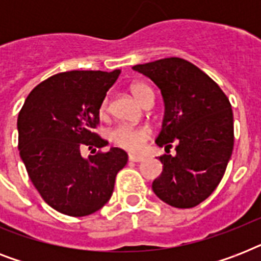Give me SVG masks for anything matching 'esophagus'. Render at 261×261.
<instances>
[{"mask_svg":"<svg viewBox=\"0 0 261 261\" xmlns=\"http://www.w3.org/2000/svg\"><path fill=\"white\" fill-rule=\"evenodd\" d=\"M128 160L133 161V163H141L143 161L142 155H137V154H128Z\"/></svg>","mask_w":261,"mask_h":261,"instance_id":"obj_1","label":"esophagus"}]
</instances>
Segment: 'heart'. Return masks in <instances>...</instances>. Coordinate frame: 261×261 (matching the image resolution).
I'll list each match as a JSON object with an SVG mask.
<instances>
[{
    "label": "heart",
    "instance_id": "1",
    "mask_svg": "<svg viewBox=\"0 0 261 261\" xmlns=\"http://www.w3.org/2000/svg\"><path fill=\"white\" fill-rule=\"evenodd\" d=\"M130 90L133 96L139 102H142L143 97L151 92L150 88L143 85V84H134V85H131ZM100 111H101V114H104L107 111V100L102 101L101 107H100ZM149 137H150V131L145 128V127H133L126 126V124L115 127L114 130L110 133L111 141L116 146L123 147V149L130 151L141 150L143 145H145V142L149 139Z\"/></svg>",
    "mask_w": 261,
    "mask_h": 261
}]
</instances>
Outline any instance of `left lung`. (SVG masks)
I'll return each instance as SVG.
<instances>
[{"label":"left lung","mask_w":261,"mask_h":261,"mask_svg":"<svg viewBox=\"0 0 261 261\" xmlns=\"http://www.w3.org/2000/svg\"><path fill=\"white\" fill-rule=\"evenodd\" d=\"M160 89L163 127L155 143L165 147L163 172L151 188L177 208L198 206L217 188L234 145L233 111L222 89L199 67L181 58L135 65ZM176 154H169L171 142Z\"/></svg>","instance_id":"1"}]
</instances>
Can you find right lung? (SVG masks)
Segmentation results:
<instances>
[{
    "instance_id": "add662e5",
    "label": "right lung",
    "mask_w": 261,
    "mask_h": 261,
    "mask_svg": "<svg viewBox=\"0 0 261 261\" xmlns=\"http://www.w3.org/2000/svg\"><path fill=\"white\" fill-rule=\"evenodd\" d=\"M119 74V69L55 74L28 94L18 114V150L28 176L44 202L62 214L85 217L100 210L127 164L128 155L119 147L81 155L84 146L108 143L93 130Z\"/></svg>"
}]
</instances>
